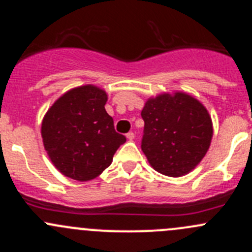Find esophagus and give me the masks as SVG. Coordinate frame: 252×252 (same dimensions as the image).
Here are the masks:
<instances>
[{"instance_id":"34e87169","label":"esophagus","mask_w":252,"mask_h":252,"mask_svg":"<svg viewBox=\"0 0 252 252\" xmlns=\"http://www.w3.org/2000/svg\"><path fill=\"white\" fill-rule=\"evenodd\" d=\"M126 137H127V140H128V141H132L133 138H135V133H133V132H128V133H126Z\"/></svg>"}]
</instances>
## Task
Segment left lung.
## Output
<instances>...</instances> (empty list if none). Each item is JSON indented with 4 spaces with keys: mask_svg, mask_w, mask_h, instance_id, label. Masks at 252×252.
I'll return each instance as SVG.
<instances>
[{
    "mask_svg": "<svg viewBox=\"0 0 252 252\" xmlns=\"http://www.w3.org/2000/svg\"><path fill=\"white\" fill-rule=\"evenodd\" d=\"M141 148L151 166L168 177H182L209 150L213 124L208 110L186 93L160 94L146 101Z\"/></svg>",
    "mask_w": 252,
    "mask_h": 252,
    "instance_id": "8db88e82",
    "label": "left lung"
}]
</instances>
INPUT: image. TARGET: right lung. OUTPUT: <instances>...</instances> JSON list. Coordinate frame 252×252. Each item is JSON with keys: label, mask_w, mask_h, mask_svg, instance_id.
<instances>
[{"label": "right lung", "mask_w": 252, "mask_h": 252, "mask_svg": "<svg viewBox=\"0 0 252 252\" xmlns=\"http://www.w3.org/2000/svg\"><path fill=\"white\" fill-rule=\"evenodd\" d=\"M106 101L102 89L83 85L62 95L44 115L43 145L65 177L80 182L96 178L126 142L115 131L114 120L105 110Z\"/></svg>", "instance_id": "1"}]
</instances>
